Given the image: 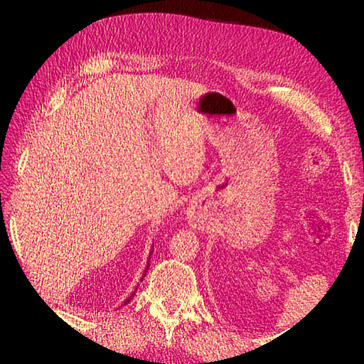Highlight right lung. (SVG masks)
Listing matches in <instances>:
<instances>
[{
  "label": "right lung",
  "mask_w": 364,
  "mask_h": 364,
  "mask_svg": "<svg viewBox=\"0 0 364 364\" xmlns=\"http://www.w3.org/2000/svg\"><path fill=\"white\" fill-rule=\"evenodd\" d=\"M151 254H152V252H151ZM147 269H149V260H147V267H146V269H144V274H143V278H144V276H146V273H147ZM143 278H141V281H143ZM134 292H136V291H134ZM134 292H132V295H130V297H128L125 301H123V304H128V301H130L133 297H134Z\"/></svg>",
  "instance_id": "add662e5"
}]
</instances>
